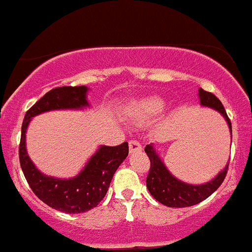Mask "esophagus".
<instances>
[{"label":"esophagus","mask_w":252,"mask_h":252,"mask_svg":"<svg viewBox=\"0 0 252 252\" xmlns=\"http://www.w3.org/2000/svg\"><path fill=\"white\" fill-rule=\"evenodd\" d=\"M141 151H142V146L139 141H136V140H131V141H129V152L135 153V152H141Z\"/></svg>","instance_id":"esophagus-1"}]
</instances>
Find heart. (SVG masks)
Here are the masks:
<instances>
[{
    "label": "heart",
    "instance_id": "heart-1",
    "mask_svg": "<svg viewBox=\"0 0 252 252\" xmlns=\"http://www.w3.org/2000/svg\"><path fill=\"white\" fill-rule=\"evenodd\" d=\"M165 100L159 96H146L131 101L126 107V116L136 124H145L153 121L164 112Z\"/></svg>",
    "mask_w": 252,
    "mask_h": 252
}]
</instances>
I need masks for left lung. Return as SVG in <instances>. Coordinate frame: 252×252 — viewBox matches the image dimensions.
Segmentation results:
<instances>
[{
	"label": "left lung",
	"mask_w": 252,
	"mask_h": 252,
	"mask_svg": "<svg viewBox=\"0 0 252 252\" xmlns=\"http://www.w3.org/2000/svg\"><path fill=\"white\" fill-rule=\"evenodd\" d=\"M198 92H199L198 93V96H199L200 105L203 107L213 108V110L217 111L224 118V121L228 124L232 139L231 121H229L228 116H227L221 101L217 99L215 95L209 92L203 91L202 88H199ZM145 152H146V155L151 160L150 173H148L146 180L147 189L150 190L151 195L156 200H158L163 205L169 206V208H186V206H192L203 202L208 197H210L221 186L222 182H223L229 164L228 161L226 164V166L214 179H211L210 181L200 185H192L181 181V180L175 177L168 170L164 161L161 160L160 156L156 151L155 145H147L145 147Z\"/></svg>",
	"instance_id": "obj_1"
}]
</instances>
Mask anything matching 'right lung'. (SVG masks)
<instances>
[{"label":"right lung","mask_w":252,"mask_h":252,"mask_svg":"<svg viewBox=\"0 0 252 252\" xmlns=\"http://www.w3.org/2000/svg\"><path fill=\"white\" fill-rule=\"evenodd\" d=\"M88 91L86 86L52 89L26 112L21 126L19 159L29 186L42 202L67 214L86 213L101 202L116 170L128 156V142L118 146L101 145L76 176L59 179L39 171L30 159L26 150V130L32 118L41 113L89 107Z\"/></svg>","instance_id":"obj_1"}]
</instances>
